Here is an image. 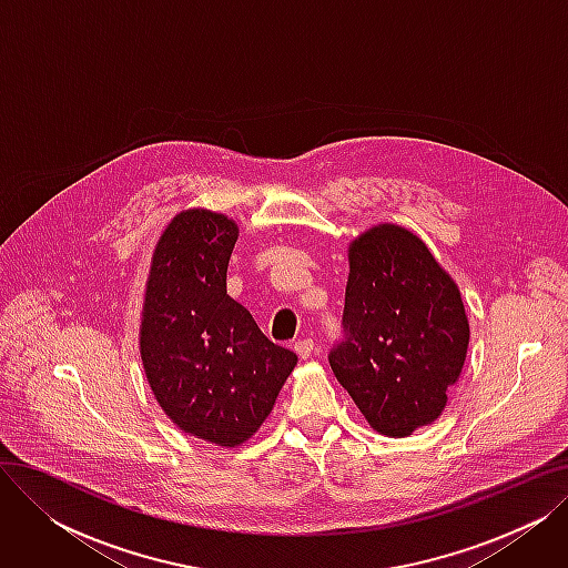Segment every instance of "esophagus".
<instances>
[{"label": "esophagus", "instance_id": "obj_1", "mask_svg": "<svg viewBox=\"0 0 568 568\" xmlns=\"http://www.w3.org/2000/svg\"><path fill=\"white\" fill-rule=\"evenodd\" d=\"M313 349H315L313 338H304V341H296V343H294V352L300 354V359H311Z\"/></svg>", "mask_w": 568, "mask_h": 568}]
</instances>
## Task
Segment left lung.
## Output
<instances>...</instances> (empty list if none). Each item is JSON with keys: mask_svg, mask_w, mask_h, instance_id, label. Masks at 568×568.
<instances>
[{"mask_svg": "<svg viewBox=\"0 0 568 568\" xmlns=\"http://www.w3.org/2000/svg\"><path fill=\"white\" fill-rule=\"evenodd\" d=\"M345 338L329 364L371 428L405 437L435 422L458 382L469 322L456 281L414 232L382 223L349 244Z\"/></svg>", "mask_w": 568, "mask_h": 568, "instance_id": "obj_1", "label": "left lung"}]
</instances>
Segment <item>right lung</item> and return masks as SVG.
Segmentation results:
<instances>
[{
	"label": "right lung",
	"instance_id": "add662e5",
	"mask_svg": "<svg viewBox=\"0 0 568 568\" xmlns=\"http://www.w3.org/2000/svg\"><path fill=\"white\" fill-rule=\"evenodd\" d=\"M236 236V223L209 209L176 214L154 248L140 322L144 375L163 412L227 449L257 433L296 366L227 294Z\"/></svg>",
	"mask_w": 568,
	"mask_h": 568
}]
</instances>
